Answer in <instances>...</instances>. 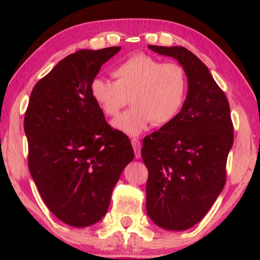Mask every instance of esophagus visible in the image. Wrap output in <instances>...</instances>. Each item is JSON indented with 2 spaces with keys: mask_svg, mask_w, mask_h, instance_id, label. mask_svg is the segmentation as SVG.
I'll return each mask as SVG.
<instances>
[{
  "mask_svg": "<svg viewBox=\"0 0 260 260\" xmlns=\"http://www.w3.org/2000/svg\"><path fill=\"white\" fill-rule=\"evenodd\" d=\"M132 142V146H133L134 149V152H135V157L136 158H140L141 157V143H140V140L133 138L131 140Z\"/></svg>",
  "mask_w": 260,
  "mask_h": 260,
  "instance_id": "esophagus-1",
  "label": "esophagus"
}]
</instances>
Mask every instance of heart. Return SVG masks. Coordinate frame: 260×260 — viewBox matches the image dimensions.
<instances>
[{
	"label": "heart",
	"instance_id": "heart-1",
	"mask_svg": "<svg viewBox=\"0 0 260 260\" xmlns=\"http://www.w3.org/2000/svg\"><path fill=\"white\" fill-rule=\"evenodd\" d=\"M114 81L95 78L90 96L105 116L114 117L128 103L133 108L112 120L114 128L132 136L151 124L161 126L178 116L188 90L183 68L136 54L112 70Z\"/></svg>",
	"mask_w": 260,
	"mask_h": 260
}]
</instances>
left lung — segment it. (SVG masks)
<instances>
[{"mask_svg":"<svg viewBox=\"0 0 260 260\" xmlns=\"http://www.w3.org/2000/svg\"><path fill=\"white\" fill-rule=\"evenodd\" d=\"M148 48L179 61L188 91L178 116L143 139L147 213L162 230L186 231L209 212L225 186L234 139L230 104L191 51L178 46Z\"/></svg>","mask_w":260,"mask_h":260,"instance_id":"left-lung-1","label":"left lung"}]
</instances>
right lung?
I'll return each instance as SVG.
<instances>
[{
  "label": "right lung",
  "instance_id": "obj_1",
  "mask_svg": "<svg viewBox=\"0 0 260 260\" xmlns=\"http://www.w3.org/2000/svg\"><path fill=\"white\" fill-rule=\"evenodd\" d=\"M119 50L81 49L65 57L34 86L25 113L29 173L47 208L73 227L104 217L134 158L129 139L108 125L90 96L101 67Z\"/></svg>",
  "mask_w": 260,
  "mask_h": 260
}]
</instances>
